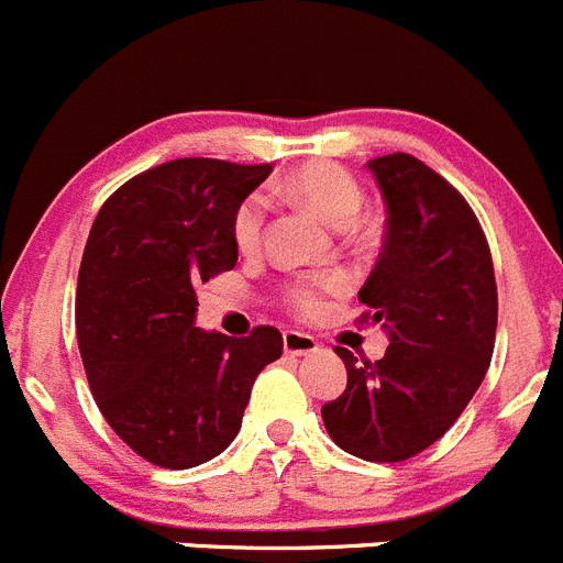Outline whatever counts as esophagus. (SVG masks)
I'll return each instance as SVG.
<instances>
[{
    "label": "esophagus",
    "mask_w": 563,
    "mask_h": 563,
    "mask_svg": "<svg viewBox=\"0 0 563 563\" xmlns=\"http://www.w3.org/2000/svg\"><path fill=\"white\" fill-rule=\"evenodd\" d=\"M283 349L291 357H305V354H313L319 349V341L313 335H305V332H286L283 335Z\"/></svg>",
    "instance_id": "obj_1"
}]
</instances>
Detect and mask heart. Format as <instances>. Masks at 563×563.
I'll use <instances>...</instances> for the list:
<instances>
[{"mask_svg":"<svg viewBox=\"0 0 563 563\" xmlns=\"http://www.w3.org/2000/svg\"><path fill=\"white\" fill-rule=\"evenodd\" d=\"M283 192L308 203L310 209L319 211L335 228L352 225L357 220L360 209H363V189L357 187V181L343 167L330 165V162H310V165H305L302 170L294 173L283 184ZM264 220L266 206L258 195L247 198L239 206L236 217H233V242H236V247L242 253H253L258 247L261 233H264ZM338 286L341 283L335 277H319V280L299 283V286L288 288V302L299 313L310 316L321 308V299L327 294L338 291Z\"/></svg>","mask_w":563,"mask_h":563,"instance_id":"heart-1","label":"heart"}]
</instances>
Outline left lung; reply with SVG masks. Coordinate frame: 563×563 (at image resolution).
<instances>
[{
    "label": "left lung",
    "instance_id": "8db88e82",
    "mask_svg": "<svg viewBox=\"0 0 563 563\" xmlns=\"http://www.w3.org/2000/svg\"><path fill=\"white\" fill-rule=\"evenodd\" d=\"M385 200V242L360 288L387 349L357 363L338 346L346 390L321 407L338 449L401 462L438 443L482 385L495 349L493 255L467 200L409 154L365 165Z\"/></svg>",
    "mask_w": 563,
    "mask_h": 563
}]
</instances>
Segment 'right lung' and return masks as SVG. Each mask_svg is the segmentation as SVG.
I'll list each match as a JSON object with an SVG mask.
<instances>
[{
    "mask_svg": "<svg viewBox=\"0 0 563 563\" xmlns=\"http://www.w3.org/2000/svg\"><path fill=\"white\" fill-rule=\"evenodd\" d=\"M269 165L176 159L98 211L76 283V338L109 427L143 460L203 465L242 429L255 376L283 354L275 327H195V286L236 266L233 217Z\"/></svg>",
    "mask_w": 563,
    "mask_h": 563,
    "instance_id": "right-lung-1",
    "label": "right lung"
}]
</instances>
